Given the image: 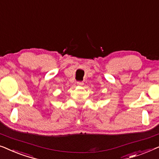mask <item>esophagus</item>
I'll list each match as a JSON object with an SVG mask.
<instances>
[{"mask_svg":"<svg viewBox=\"0 0 159 159\" xmlns=\"http://www.w3.org/2000/svg\"><path fill=\"white\" fill-rule=\"evenodd\" d=\"M77 83L78 85H80V86H82V85H83L84 82H77Z\"/></svg>","mask_w":159,"mask_h":159,"instance_id":"1","label":"esophagus"}]
</instances>
